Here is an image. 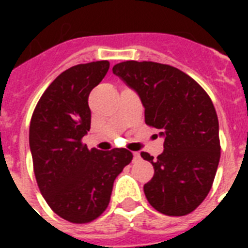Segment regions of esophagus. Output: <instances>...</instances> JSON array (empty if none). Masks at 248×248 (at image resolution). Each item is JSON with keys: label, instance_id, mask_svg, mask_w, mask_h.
<instances>
[{"label": "esophagus", "instance_id": "obj_1", "mask_svg": "<svg viewBox=\"0 0 248 248\" xmlns=\"http://www.w3.org/2000/svg\"><path fill=\"white\" fill-rule=\"evenodd\" d=\"M132 155H134V161H138V159L140 158V153H139V152H134Z\"/></svg>", "mask_w": 248, "mask_h": 248}]
</instances>
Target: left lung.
<instances>
[{
	"label": "left lung",
	"mask_w": 248,
	"mask_h": 248,
	"mask_svg": "<svg viewBox=\"0 0 248 248\" xmlns=\"http://www.w3.org/2000/svg\"><path fill=\"white\" fill-rule=\"evenodd\" d=\"M113 73L138 93L145 124L165 136L157 158L140 153L155 169L144 185L148 202L165 215H188L207 197L219 166V121L211 99L190 76L167 64L127 60Z\"/></svg>",
	"instance_id": "8db88e82"
}]
</instances>
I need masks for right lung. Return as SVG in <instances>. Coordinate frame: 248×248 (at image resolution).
I'll return each instance as SVG.
<instances>
[{"label":"right lung","mask_w":248,"mask_h":248,"mask_svg":"<svg viewBox=\"0 0 248 248\" xmlns=\"http://www.w3.org/2000/svg\"><path fill=\"white\" fill-rule=\"evenodd\" d=\"M108 69V60H100L64 71L45 90L29 126L41 194L73 224L91 223L107 210L113 183L132 159L124 148L101 152L82 143L91 124L89 95Z\"/></svg>","instance_id":"1"}]
</instances>
